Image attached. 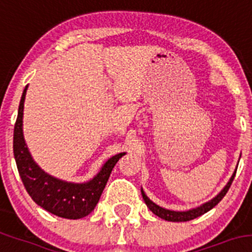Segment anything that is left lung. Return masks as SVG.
Here are the masks:
<instances>
[{"mask_svg":"<svg viewBox=\"0 0 252 252\" xmlns=\"http://www.w3.org/2000/svg\"><path fill=\"white\" fill-rule=\"evenodd\" d=\"M235 175H236V171L232 174L231 179L228 180L227 185H226L225 188L221 190V192L219 193L218 196H215V197L212 198V200H210V201L202 204L201 206H198V207H196V209H192V210H189V211H172V210L163 209V207L158 206V205H156L155 202H152L151 200H150V198L145 195V192L142 189H141V193H142V197H144V200H145V204H146L147 207H149V209L154 212L155 215L158 216V218L163 219V220H166V221H172V222L190 221V220H193V219L198 218V216H201V215H204V214H206L207 211H210L212 207H215L216 205H218L219 202L222 200L223 196L226 195V192H227L228 189H230V186H231L232 181H234Z\"/></svg>","mask_w":252,"mask_h":252,"instance_id":"obj_1","label":"left lung"}]
</instances>
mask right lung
I'll use <instances>...</instances> for the list:
<instances>
[{
    "label": "right lung",
    "mask_w": 252,
    "mask_h": 252,
    "mask_svg": "<svg viewBox=\"0 0 252 252\" xmlns=\"http://www.w3.org/2000/svg\"><path fill=\"white\" fill-rule=\"evenodd\" d=\"M27 87L29 86L25 87L21 97L13 131V155L21 180L32 200L46 211L70 220L85 218L96 207L112 168L124 156L125 152L115 155L106 161L100 172L94 179L84 184L62 181L46 174L33 161L24 138L22 119Z\"/></svg>",
    "instance_id": "right-lung-1"
}]
</instances>
